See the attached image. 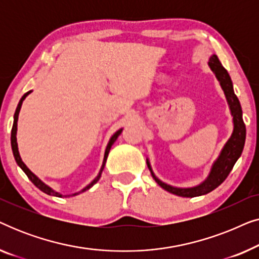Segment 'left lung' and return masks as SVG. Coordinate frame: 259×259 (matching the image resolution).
<instances>
[{"label":"left lung","instance_id":"obj_1","mask_svg":"<svg viewBox=\"0 0 259 259\" xmlns=\"http://www.w3.org/2000/svg\"><path fill=\"white\" fill-rule=\"evenodd\" d=\"M207 63L215 77H217L219 83H221L222 90L224 91L226 101H228L230 112H231L232 115L233 131L231 137L229 138L224 146H223L218 158L215 159L213 164H212L206 179H205L204 182H201L199 185L193 187H176L168 185V184L161 182V180L154 175L153 169L151 167L150 160H148V158H146L147 167L150 169L152 178L155 180V183H157L160 187H162V189L167 191V192L173 193L179 197H199L211 192V191H213L214 189H217V187L228 178L229 173L231 172L236 161L238 160L240 155H242L244 144H245L246 128L245 123L243 121L242 106H240L238 98L236 97L235 91H233L231 77H230L228 70L223 67L221 61H219L218 56L215 54L210 56Z\"/></svg>","mask_w":259,"mask_h":259}]
</instances>
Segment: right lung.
I'll return each instance as SVG.
<instances>
[{
	"label": "right lung",
	"mask_w": 259,
	"mask_h": 259,
	"mask_svg": "<svg viewBox=\"0 0 259 259\" xmlns=\"http://www.w3.org/2000/svg\"><path fill=\"white\" fill-rule=\"evenodd\" d=\"M30 93H31V91L27 92V93L24 94L22 98H21V100L19 101V105H17V107H16L15 114H14V123H13V128H12V137H10V143H12V150H13V154H14V158H15L16 162H17V165H19L20 167L22 168V171H23L24 173H26L28 178L30 179V182L33 183L34 185L37 187V189H40V190L42 191V192L47 193V194H49V196L60 197V198H61V197H72V196H76V194H79V193H81V192H84V191L90 190L91 187L93 186L94 184H97V183H98V180L100 179V177H101V173H102V171H104V168H105L106 160H107V157H108L109 150H111L112 145L115 143V140L118 139V137L120 136V134H121V132H122V128H120V130L116 131V132H115L114 134H113V136L111 137V139H109L108 144H107V146H106V150H105V155H104V160H102L101 168H100V171H99L98 176L95 177V178H94L93 180H92V182H91L90 184H88V185H87L86 187H83L82 190L79 191V192H75V193H73V194H66V196H62L61 193H60V192H56V191H55V190H53L51 186H48L47 184H45L44 182H42V180H41L40 178H38V177L35 176L34 173L31 172L29 168L27 167V165L24 164V162L22 161V159H21V155H20V152H19V147H17V139H16V133H17V120H19V113H20L21 106H22V102H23L24 99H26V98L28 97V95H29Z\"/></svg>",
	"instance_id": "right-lung-1"
}]
</instances>
